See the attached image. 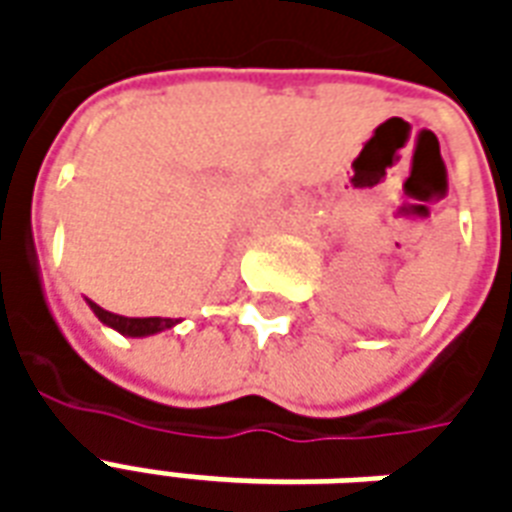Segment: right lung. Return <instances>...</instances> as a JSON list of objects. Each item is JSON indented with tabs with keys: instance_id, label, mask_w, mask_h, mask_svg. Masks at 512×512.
<instances>
[{
	"instance_id": "obj_1",
	"label": "right lung",
	"mask_w": 512,
	"mask_h": 512,
	"mask_svg": "<svg viewBox=\"0 0 512 512\" xmlns=\"http://www.w3.org/2000/svg\"><path fill=\"white\" fill-rule=\"evenodd\" d=\"M90 307H93V312L98 315V321H104L106 326H112V329H117L120 334H126V337H145V334L164 332V329L178 323L172 321V318H126V315H115V312L98 307L95 301H90Z\"/></svg>"
}]
</instances>
